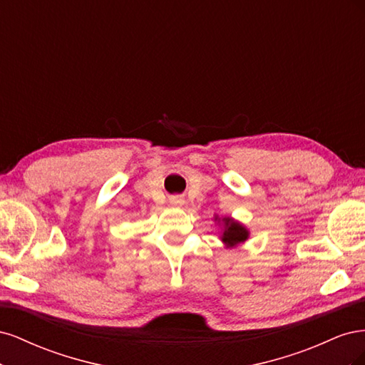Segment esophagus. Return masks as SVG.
<instances>
[{
  "instance_id": "obj_1",
  "label": "esophagus",
  "mask_w": 365,
  "mask_h": 365,
  "mask_svg": "<svg viewBox=\"0 0 365 365\" xmlns=\"http://www.w3.org/2000/svg\"><path fill=\"white\" fill-rule=\"evenodd\" d=\"M170 202L173 204V205H182V200H181V197L180 196H172L170 197Z\"/></svg>"
}]
</instances>
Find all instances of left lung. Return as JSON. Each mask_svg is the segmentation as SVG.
Segmentation results:
<instances>
[{"label": "left lung", "instance_id": "left-lung-1", "mask_svg": "<svg viewBox=\"0 0 365 365\" xmlns=\"http://www.w3.org/2000/svg\"><path fill=\"white\" fill-rule=\"evenodd\" d=\"M225 222V230H224V235H222V240L225 242L227 245L230 247H235L240 242L247 240L248 237V231L245 227H242L240 224L235 222V220H231L230 217L224 219Z\"/></svg>", "mask_w": 365, "mask_h": 365}]
</instances>
